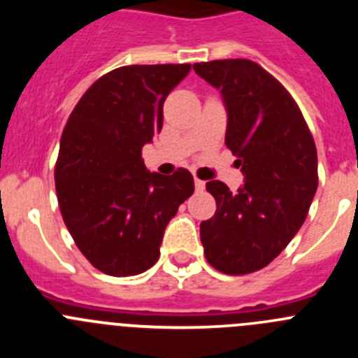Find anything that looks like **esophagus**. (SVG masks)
<instances>
[{"mask_svg":"<svg viewBox=\"0 0 358 358\" xmlns=\"http://www.w3.org/2000/svg\"><path fill=\"white\" fill-rule=\"evenodd\" d=\"M204 188H206V182L201 181V179H197V177H195V189H197V192H202Z\"/></svg>","mask_w":358,"mask_h":358,"instance_id":"esophagus-1","label":"esophagus"}]
</instances>
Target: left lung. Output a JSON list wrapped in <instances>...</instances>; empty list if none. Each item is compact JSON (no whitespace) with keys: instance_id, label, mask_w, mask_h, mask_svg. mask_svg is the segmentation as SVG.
<instances>
[{"instance_id":"8db88e82","label":"left lung","mask_w":358,"mask_h":358,"mask_svg":"<svg viewBox=\"0 0 358 358\" xmlns=\"http://www.w3.org/2000/svg\"><path fill=\"white\" fill-rule=\"evenodd\" d=\"M195 73L222 94L226 147L245 176L238 192L224 182L206 188L217 211L201 222L211 267L224 274L260 271L280 255L305 222L317 189V150L289 91L248 59L199 62Z\"/></svg>"}]
</instances>
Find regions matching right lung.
<instances>
[{"label": "right lung", "mask_w": 358, "mask_h": 358, "mask_svg": "<svg viewBox=\"0 0 358 358\" xmlns=\"http://www.w3.org/2000/svg\"><path fill=\"white\" fill-rule=\"evenodd\" d=\"M189 64L106 73L69 115L55 163L62 218L82 255L109 276H136L159 258L164 229L194 194V177L148 172L141 148L163 127V103Z\"/></svg>", "instance_id": "add662e5"}]
</instances>
